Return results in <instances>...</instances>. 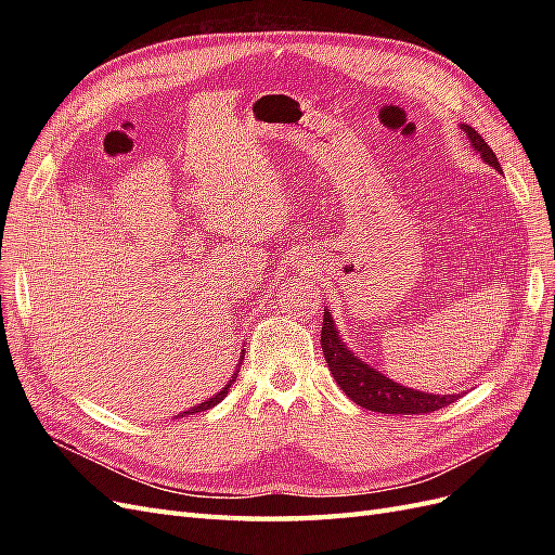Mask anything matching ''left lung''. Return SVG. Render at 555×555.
Wrapping results in <instances>:
<instances>
[{"mask_svg": "<svg viewBox=\"0 0 555 555\" xmlns=\"http://www.w3.org/2000/svg\"><path fill=\"white\" fill-rule=\"evenodd\" d=\"M461 129L465 131L467 141L473 143V147L481 155V159L489 166H493L495 171H500L498 157L489 147V143H486L469 125H461ZM322 351L333 379L338 382L345 396L354 400L359 408L382 412V414H426V412L447 408L459 398V393L440 396V393L408 389V386L386 377L382 371H377V367L361 361L354 351L343 343L328 308H324Z\"/></svg>", "mask_w": 555, "mask_h": 555, "instance_id": "left-lung-1", "label": "left lung"}]
</instances>
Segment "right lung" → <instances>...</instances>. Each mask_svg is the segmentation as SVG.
<instances>
[{
	"label": "right lung",
	"instance_id": "obj_1",
	"mask_svg": "<svg viewBox=\"0 0 555 555\" xmlns=\"http://www.w3.org/2000/svg\"><path fill=\"white\" fill-rule=\"evenodd\" d=\"M241 359H243V357H241ZM238 367H241V363L236 365V373H233V377L222 386V391H220V393H215L212 398H208V400H204V402H198V405H194V408H190V410L180 412V414H178V418H180V416H184V414H196V412H204V410H210V408H215V405H220V402L224 400V396L231 391V384L236 382V377H238Z\"/></svg>",
	"mask_w": 555,
	"mask_h": 555
}]
</instances>
